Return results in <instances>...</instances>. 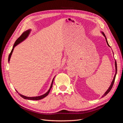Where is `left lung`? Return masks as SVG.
<instances>
[{
	"mask_svg": "<svg viewBox=\"0 0 123 123\" xmlns=\"http://www.w3.org/2000/svg\"><path fill=\"white\" fill-rule=\"evenodd\" d=\"M101 33H102V34L104 35V36L105 37L106 41V43H107V44H108V46L109 47H110V46H109V44L108 43V41H107V38H106V36H105V34H104L103 32H101ZM115 75H114V76L113 79V80H112V83H111V85H110V87H109V88H108V90L106 91V92H105V93L104 94V95L102 96V98H103L104 96H106V95L110 91V90H111V89H112V86H113V84H114V81H115V77H116V75H117V62H116V61H115Z\"/></svg>",
	"mask_w": 123,
	"mask_h": 123,
	"instance_id": "8db88e82",
	"label": "left lung"
}]
</instances>
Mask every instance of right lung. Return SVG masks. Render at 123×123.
I'll use <instances>...</instances> for the list:
<instances>
[{"instance_id": "1", "label": "right lung", "mask_w": 123, "mask_h": 123, "mask_svg": "<svg viewBox=\"0 0 123 123\" xmlns=\"http://www.w3.org/2000/svg\"><path fill=\"white\" fill-rule=\"evenodd\" d=\"M31 31V29H29L28 30L25 31L23 34H21V35L19 37V38H18L15 42L14 45H13V48L12 50H11V52L10 54H9V58H8V62H10V58H11V55H12V53L13 52V50H14V48L17 45H18V44H19L20 43H21L22 42H23L24 40H25L26 38H27L28 37V36H29V35L30 34V32ZM54 77L53 78V79L52 80V83H51V86L50 87V89H49V90H48L45 94H44L42 95H40V96H35V97H28V96H24L23 95H22L20 93H19L17 92V90H16L17 91V93H18V94H19V95L21 96V97H22L23 98H24V99H30V100H39V99H43V98H45L46 96H47L48 94H49V92L50 91V90L52 88V85H53V81H54Z\"/></svg>"}]
</instances>
